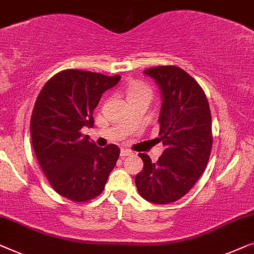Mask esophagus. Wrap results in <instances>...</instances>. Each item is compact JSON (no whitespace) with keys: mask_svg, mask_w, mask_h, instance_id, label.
Here are the masks:
<instances>
[{"mask_svg":"<svg viewBox=\"0 0 254 254\" xmlns=\"http://www.w3.org/2000/svg\"><path fill=\"white\" fill-rule=\"evenodd\" d=\"M127 155H132V152L127 151V149H122L121 151V158H126Z\"/></svg>","mask_w":254,"mask_h":254,"instance_id":"34e87169","label":"esophagus"}]
</instances>
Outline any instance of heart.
Wrapping results in <instances>:
<instances>
[{
  "label": "heart",
  "mask_w": 254,
  "mask_h": 254,
  "mask_svg": "<svg viewBox=\"0 0 254 254\" xmlns=\"http://www.w3.org/2000/svg\"><path fill=\"white\" fill-rule=\"evenodd\" d=\"M138 95H149L152 96V90L148 85L144 83H139V81H135V83H132L128 85L127 90V96L128 98H133V96Z\"/></svg>",
  "instance_id": "b5f03b06"
}]
</instances>
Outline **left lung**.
Listing matches in <instances>:
<instances>
[{
  "label": "left lung",
  "instance_id": "1",
  "mask_svg": "<svg viewBox=\"0 0 254 254\" xmlns=\"http://www.w3.org/2000/svg\"><path fill=\"white\" fill-rule=\"evenodd\" d=\"M162 93L159 141L164 149L155 163L139 153L144 169L134 178L139 194L166 205L188 193L208 163L213 146L212 115L201 86L176 65L145 70Z\"/></svg>",
  "mask_w": 254,
  "mask_h": 254
}]
</instances>
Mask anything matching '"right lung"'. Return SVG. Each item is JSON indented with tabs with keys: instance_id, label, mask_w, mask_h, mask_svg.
I'll list each match as a JSON object with an SVG mask.
<instances>
[{
	"instance_id": "obj_1",
	"label": "right lung",
	"mask_w": 254,
	"mask_h": 254,
	"mask_svg": "<svg viewBox=\"0 0 254 254\" xmlns=\"http://www.w3.org/2000/svg\"><path fill=\"white\" fill-rule=\"evenodd\" d=\"M120 79V74L62 70L35 101L30 127L35 156L51 187L71 201L86 202L101 194L119 160L116 145L98 147L80 130L93 127V112L103 92Z\"/></svg>"
}]
</instances>
